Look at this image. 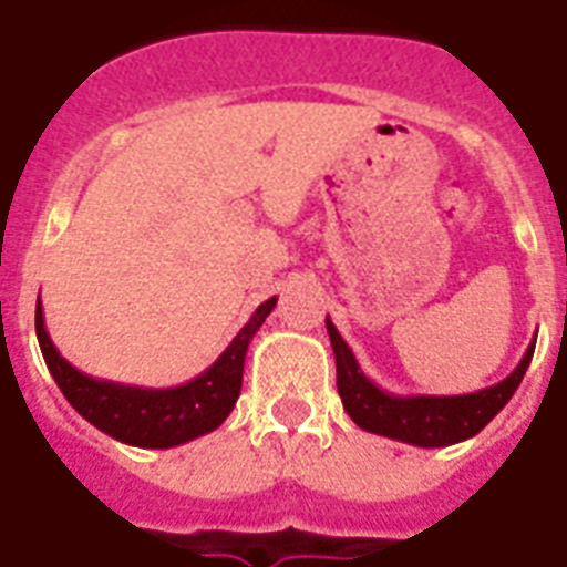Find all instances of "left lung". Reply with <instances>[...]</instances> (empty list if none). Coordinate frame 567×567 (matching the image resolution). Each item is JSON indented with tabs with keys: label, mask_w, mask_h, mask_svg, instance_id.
Wrapping results in <instances>:
<instances>
[{
	"label": "left lung",
	"mask_w": 567,
	"mask_h": 567,
	"mask_svg": "<svg viewBox=\"0 0 567 567\" xmlns=\"http://www.w3.org/2000/svg\"><path fill=\"white\" fill-rule=\"evenodd\" d=\"M328 337L337 360V392L342 398V409L351 421L365 432L386 435L412 446H450L458 441L478 435L493 417L511 401L513 392L525 378L530 357L536 349L527 346L522 363L513 369L502 383L482 389L473 394H389L365 378L351 349L326 317Z\"/></svg>",
	"instance_id": "left-lung-1"
}]
</instances>
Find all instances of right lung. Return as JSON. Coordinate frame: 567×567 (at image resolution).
Wrapping results in <instances>:
<instances>
[{
	"instance_id": "add662e5",
	"label": "right lung",
	"mask_w": 567,
	"mask_h": 567,
	"mask_svg": "<svg viewBox=\"0 0 567 567\" xmlns=\"http://www.w3.org/2000/svg\"><path fill=\"white\" fill-rule=\"evenodd\" d=\"M276 297L261 302L250 322L221 351L216 363L195 380L175 389H141L109 383L78 372L51 342L42 320V302H37V340L65 401L78 409L85 421L100 432L117 437L130 446L166 450L187 444L193 437L218 430L233 412L241 392L245 354L265 317L274 311Z\"/></svg>"
}]
</instances>
